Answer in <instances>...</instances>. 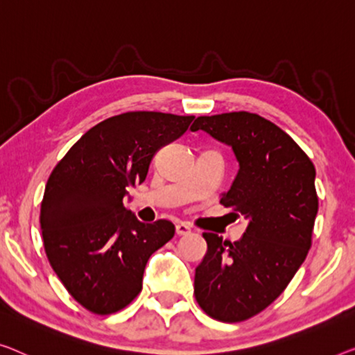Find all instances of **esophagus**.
<instances>
[{"label": "esophagus", "instance_id": "obj_1", "mask_svg": "<svg viewBox=\"0 0 355 355\" xmlns=\"http://www.w3.org/2000/svg\"><path fill=\"white\" fill-rule=\"evenodd\" d=\"M175 232L178 236H187L191 232V228H189V225L187 223H177L175 225Z\"/></svg>", "mask_w": 355, "mask_h": 355}]
</instances>
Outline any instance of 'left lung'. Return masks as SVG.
<instances>
[{
    "instance_id": "left-lung-1",
    "label": "left lung",
    "mask_w": 355,
    "mask_h": 355,
    "mask_svg": "<svg viewBox=\"0 0 355 355\" xmlns=\"http://www.w3.org/2000/svg\"><path fill=\"white\" fill-rule=\"evenodd\" d=\"M199 129L234 151L239 172L220 202L248 225L234 244L204 232L196 301L211 319L242 322L284 292L308 255L319 209L315 168L292 137L255 113L199 116L191 130Z\"/></svg>"
}]
</instances>
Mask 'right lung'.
<instances>
[{
    "label": "right lung",
    "mask_w": 355,
    "mask_h": 355,
    "mask_svg": "<svg viewBox=\"0 0 355 355\" xmlns=\"http://www.w3.org/2000/svg\"><path fill=\"white\" fill-rule=\"evenodd\" d=\"M194 116L129 111L89 129L54 167L40 223L52 269L94 314L118 313L141 290L145 266L175 234L168 220L141 223L124 207L156 151L188 130Z\"/></svg>",
    "instance_id": "obj_1"
}]
</instances>
